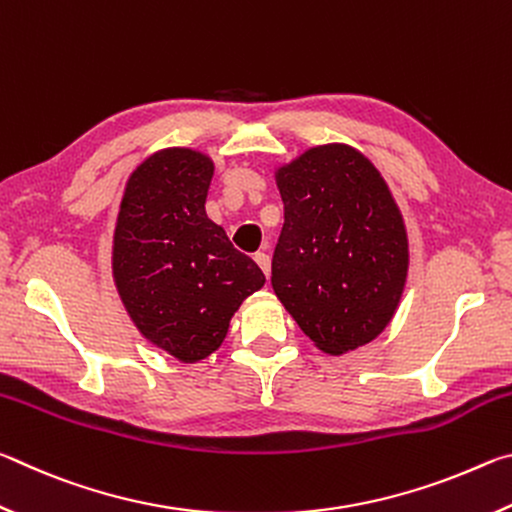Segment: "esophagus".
<instances>
[{"mask_svg": "<svg viewBox=\"0 0 512 512\" xmlns=\"http://www.w3.org/2000/svg\"><path fill=\"white\" fill-rule=\"evenodd\" d=\"M255 262H257L259 268H262L266 277H271V257H268L266 253H257L255 255Z\"/></svg>", "mask_w": 512, "mask_h": 512, "instance_id": "1", "label": "esophagus"}]
</instances>
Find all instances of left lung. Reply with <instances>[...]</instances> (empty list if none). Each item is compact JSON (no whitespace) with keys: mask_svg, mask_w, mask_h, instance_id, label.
<instances>
[{"mask_svg":"<svg viewBox=\"0 0 512 512\" xmlns=\"http://www.w3.org/2000/svg\"><path fill=\"white\" fill-rule=\"evenodd\" d=\"M284 225L271 284L318 350L375 341L400 305L409 237L375 164L348 144L307 149L275 171Z\"/></svg>","mask_w":512,"mask_h":512,"instance_id":"left-lung-1","label":"left lung"}]
</instances>
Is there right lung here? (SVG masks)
Listing matches in <instances>:
<instances>
[{
	"label": "right lung",
	"instance_id": "right-lung-1",
	"mask_svg": "<svg viewBox=\"0 0 512 512\" xmlns=\"http://www.w3.org/2000/svg\"><path fill=\"white\" fill-rule=\"evenodd\" d=\"M210 155L162 149L128 178L112 237V277L146 341L183 363L219 350L230 318L266 277L207 219Z\"/></svg>",
	"mask_w": 512,
	"mask_h": 512
}]
</instances>
